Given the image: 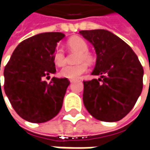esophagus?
Here are the masks:
<instances>
[{"label": "esophagus", "instance_id": "obj_1", "mask_svg": "<svg viewBox=\"0 0 150 150\" xmlns=\"http://www.w3.org/2000/svg\"><path fill=\"white\" fill-rule=\"evenodd\" d=\"M70 81H71V83H73V82L76 81V79H70Z\"/></svg>", "mask_w": 150, "mask_h": 150}]
</instances>
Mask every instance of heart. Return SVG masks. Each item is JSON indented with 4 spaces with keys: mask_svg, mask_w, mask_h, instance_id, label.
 Instances as JSON below:
<instances>
[{
    "mask_svg": "<svg viewBox=\"0 0 150 150\" xmlns=\"http://www.w3.org/2000/svg\"><path fill=\"white\" fill-rule=\"evenodd\" d=\"M67 46L72 50L79 52V62L91 63L93 62V56L88 52V45L84 39L79 36H74L67 41ZM54 63L57 67H62L66 64V55L64 51L57 47L53 52ZM88 71V66L85 62H81L75 66H67L60 71L62 77L69 79H76Z\"/></svg>",
    "mask_w": 150,
    "mask_h": 150,
    "instance_id": "obj_1",
    "label": "heart"
}]
</instances>
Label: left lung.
<instances>
[{"label":"left lung","instance_id":"1","mask_svg":"<svg viewBox=\"0 0 150 150\" xmlns=\"http://www.w3.org/2000/svg\"><path fill=\"white\" fill-rule=\"evenodd\" d=\"M97 54L92 75L98 79L83 81L84 107L94 118L117 122L135 106L143 88L144 70L136 54L119 37L104 29L82 30Z\"/></svg>","mask_w":150,"mask_h":150}]
</instances>
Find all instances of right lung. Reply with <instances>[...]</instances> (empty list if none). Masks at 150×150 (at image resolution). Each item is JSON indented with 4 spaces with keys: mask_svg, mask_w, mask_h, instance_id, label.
<instances>
[{
    "mask_svg": "<svg viewBox=\"0 0 150 150\" xmlns=\"http://www.w3.org/2000/svg\"><path fill=\"white\" fill-rule=\"evenodd\" d=\"M64 37L62 33H42L22 41L5 67V93L17 114L28 122H47L62 108L71 82L53 77L47 83L44 78L56 72L53 52Z\"/></svg>",
    "mask_w": 150,
    "mask_h": 150,
    "instance_id": "obj_1",
    "label": "right lung"
}]
</instances>
